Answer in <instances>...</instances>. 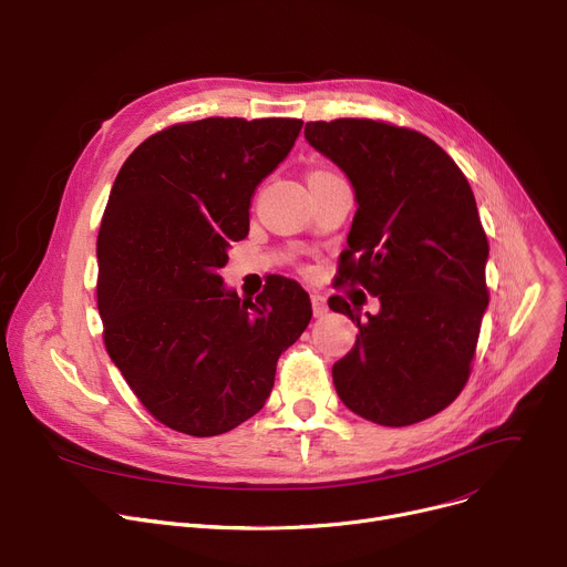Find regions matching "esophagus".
<instances>
[{
  "mask_svg": "<svg viewBox=\"0 0 567 567\" xmlns=\"http://www.w3.org/2000/svg\"><path fill=\"white\" fill-rule=\"evenodd\" d=\"M311 307H313V316H316V318H324L327 311H329L327 299H324L322 295H318V292L311 295Z\"/></svg>",
  "mask_w": 567,
  "mask_h": 567,
  "instance_id": "34e87169",
  "label": "esophagus"
}]
</instances>
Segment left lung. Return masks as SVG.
Returning <instances> with one entry per match:
<instances>
[{
	"instance_id": "left-lung-1",
	"label": "left lung",
	"mask_w": 567,
	"mask_h": 567,
	"mask_svg": "<svg viewBox=\"0 0 567 567\" xmlns=\"http://www.w3.org/2000/svg\"><path fill=\"white\" fill-rule=\"evenodd\" d=\"M305 137L348 174L357 213L337 288L361 286L380 313L357 322L331 378L354 414L403 427L446 410L472 375L489 302L485 228L467 176L421 132L373 118L311 121Z\"/></svg>"
}]
</instances>
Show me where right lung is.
<instances>
[{
	"label": "right lung",
	"instance_id": "add662e5",
	"mask_svg": "<svg viewBox=\"0 0 567 567\" xmlns=\"http://www.w3.org/2000/svg\"><path fill=\"white\" fill-rule=\"evenodd\" d=\"M299 118L174 123L123 162L97 233L107 354L146 412L192 437L251 419L277 361L311 320L297 281L251 299L226 290L228 245L247 238L256 185L292 148Z\"/></svg>",
	"mask_w": 567,
	"mask_h": 567
}]
</instances>
